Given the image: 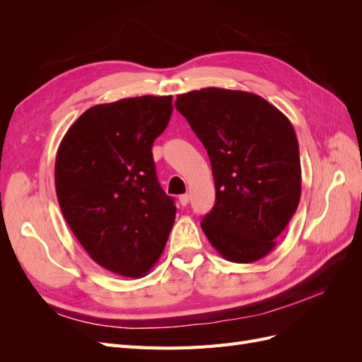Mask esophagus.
<instances>
[{
  "label": "esophagus",
  "instance_id": "obj_1",
  "mask_svg": "<svg viewBox=\"0 0 362 362\" xmlns=\"http://www.w3.org/2000/svg\"><path fill=\"white\" fill-rule=\"evenodd\" d=\"M178 201H180V204H181L182 206H185V205L189 204V201H190V196H189V194H181Z\"/></svg>",
  "mask_w": 362,
  "mask_h": 362
}]
</instances>
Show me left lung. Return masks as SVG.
I'll list each match as a JSON object with an SVG mask.
<instances>
[{"label": "left lung", "mask_w": 362, "mask_h": 362, "mask_svg": "<svg viewBox=\"0 0 362 362\" xmlns=\"http://www.w3.org/2000/svg\"><path fill=\"white\" fill-rule=\"evenodd\" d=\"M211 161L216 204L201 226L225 259L254 262L276 246L300 201L299 144L264 98L206 87L177 96Z\"/></svg>", "instance_id": "8db88e82"}]
</instances>
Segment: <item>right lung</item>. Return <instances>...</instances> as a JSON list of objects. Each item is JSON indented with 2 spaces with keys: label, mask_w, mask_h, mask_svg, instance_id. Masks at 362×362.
I'll list each match as a JSON object with an SVG mask.
<instances>
[{
  "label": "right lung",
  "mask_w": 362,
  "mask_h": 362,
  "mask_svg": "<svg viewBox=\"0 0 362 362\" xmlns=\"http://www.w3.org/2000/svg\"><path fill=\"white\" fill-rule=\"evenodd\" d=\"M172 96L125 98L86 110L56 157V193L74 235L101 267L145 276L166 246L177 206L152 158Z\"/></svg>",
  "instance_id": "obj_1"
}]
</instances>
